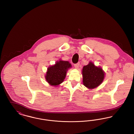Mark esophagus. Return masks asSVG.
I'll return each instance as SVG.
<instances>
[{"label":"esophagus","mask_w":134,"mask_h":134,"mask_svg":"<svg viewBox=\"0 0 134 134\" xmlns=\"http://www.w3.org/2000/svg\"><path fill=\"white\" fill-rule=\"evenodd\" d=\"M79 64H80L79 63H77V64H74V67H75V68H76V69H78V67H79Z\"/></svg>","instance_id":"esophagus-1"}]
</instances>
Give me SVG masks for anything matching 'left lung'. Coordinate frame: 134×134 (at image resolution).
Here are the masks:
<instances>
[{
  "label": "left lung",
  "mask_w": 134,
  "mask_h": 134,
  "mask_svg": "<svg viewBox=\"0 0 134 134\" xmlns=\"http://www.w3.org/2000/svg\"><path fill=\"white\" fill-rule=\"evenodd\" d=\"M83 85L89 89H94L102 83L105 72L100 66H96L92 62L83 66L82 70Z\"/></svg>",
  "instance_id": "left-lung-1"
}]
</instances>
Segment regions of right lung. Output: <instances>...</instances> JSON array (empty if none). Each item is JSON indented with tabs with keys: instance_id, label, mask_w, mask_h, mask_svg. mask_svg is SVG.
I'll return each instance as SVG.
<instances>
[{
	"instance_id": "obj_1",
	"label": "right lung",
	"mask_w": 134,
	"mask_h": 134,
	"mask_svg": "<svg viewBox=\"0 0 134 134\" xmlns=\"http://www.w3.org/2000/svg\"><path fill=\"white\" fill-rule=\"evenodd\" d=\"M71 67L72 65L69 61L60 59L47 68L45 79L50 85L58 86L64 81L67 72Z\"/></svg>"
}]
</instances>
